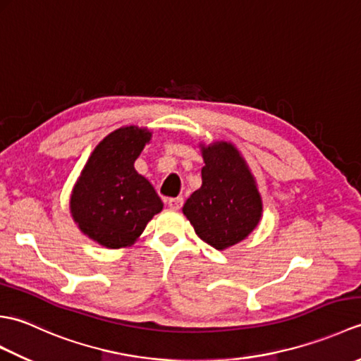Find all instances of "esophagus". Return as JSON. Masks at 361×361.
I'll return each mask as SVG.
<instances>
[{"instance_id":"34e87169","label":"esophagus","mask_w":361,"mask_h":361,"mask_svg":"<svg viewBox=\"0 0 361 361\" xmlns=\"http://www.w3.org/2000/svg\"><path fill=\"white\" fill-rule=\"evenodd\" d=\"M167 206L171 209H180L183 206V198L181 197H176V198H169L167 200Z\"/></svg>"}]
</instances>
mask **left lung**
Wrapping results in <instances>:
<instances>
[{
    "instance_id": "8db88e82",
    "label": "left lung",
    "mask_w": 361,
    "mask_h": 361,
    "mask_svg": "<svg viewBox=\"0 0 361 361\" xmlns=\"http://www.w3.org/2000/svg\"><path fill=\"white\" fill-rule=\"evenodd\" d=\"M202 188L188 198L183 214L202 240L221 251L242 242L257 226L262 198L231 142L202 145Z\"/></svg>"
}]
</instances>
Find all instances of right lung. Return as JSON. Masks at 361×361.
<instances>
[{"instance_id": "obj_1", "label": "right lung", "mask_w": 361, "mask_h": 361, "mask_svg": "<svg viewBox=\"0 0 361 361\" xmlns=\"http://www.w3.org/2000/svg\"><path fill=\"white\" fill-rule=\"evenodd\" d=\"M152 132L121 127L96 145L73 188L70 211L80 231L105 248L133 245L163 202L135 161Z\"/></svg>"}]
</instances>
